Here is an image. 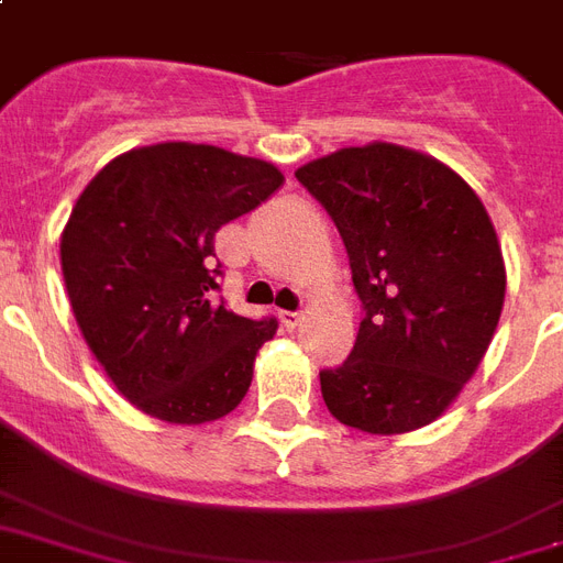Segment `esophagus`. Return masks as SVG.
<instances>
[{"label":"esophagus","mask_w":563,"mask_h":563,"mask_svg":"<svg viewBox=\"0 0 563 563\" xmlns=\"http://www.w3.org/2000/svg\"><path fill=\"white\" fill-rule=\"evenodd\" d=\"M278 320H282V327L285 329H297V327H302L306 314H302V311H282V314H278Z\"/></svg>","instance_id":"esophagus-1"}]
</instances>
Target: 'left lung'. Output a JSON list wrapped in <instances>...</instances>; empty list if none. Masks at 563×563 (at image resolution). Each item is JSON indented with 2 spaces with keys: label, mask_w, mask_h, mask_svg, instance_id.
<instances>
[{
  "label": "left lung",
  "mask_w": 563,
  "mask_h": 563,
  "mask_svg": "<svg viewBox=\"0 0 563 563\" xmlns=\"http://www.w3.org/2000/svg\"><path fill=\"white\" fill-rule=\"evenodd\" d=\"M344 240L365 317L344 365L320 371L329 412L374 437L437 421L487 353L505 257L463 177L412 147L371 142L297 168Z\"/></svg>",
  "instance_id": "obj_1"
}]
</instances>
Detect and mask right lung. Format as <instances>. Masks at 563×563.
<instances>
[{
  "label": "right lung",
  "mask_w": 563,
  "mask_h": 563,
  "mask_svg": "<svg viewBox=\"0 0 563 563\" xmlns=\"http://www.w3.org/2000/svg\"><path fill=\"white\" fill-rule=\"evenodd\" d=\"M285 184L273 163L159 142L115 156L76 198L62 273L79 332L121 395L168 424L228 416L252 386L273 317L213 302V236Z\"/></svg>",
  "instance_id": "1"
}]
</instances>
